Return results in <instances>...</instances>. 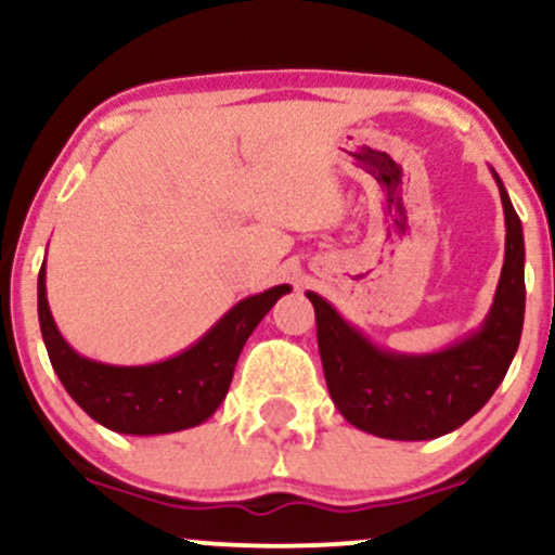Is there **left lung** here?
Returning <instances> with one entry per match:
<instances>
[{
    "label": "left lung",
    "instance_id": "obj_1",
    "mask_svg": "<svg viewBox=\"0 0 555 555\" xmlns=\"http://www.w3.org/2000/svg\"><path fill=\"white\" fill-rule=\"evenodd\" d=\"M493 177L506 216V256L493 308L467 339L433 354L388 352L308 292L328 393L354 428L391 441L446 436L482 410L512 365L525 323V237L506 188Z\"/></svg>",
    "mask_w": 555,
    "mask_h": 555
}]
</instances>
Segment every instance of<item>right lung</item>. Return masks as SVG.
<instances>
[{
	"label": "right lung",
	"instance_id": "right-lung-1",
	"mask_svg": "<svg viewBox=\"0 0 555 555\" xmlns=\"http://www.w3.org/2000/svg\"><path fill=\"white\" fill-rule=\"evenodd\" d=\"M292 286L245 297L203 339L154 365H106L80 358L62 339L47 302V271H38V323L62 386L95 423L127 436H162L195 428L224 401L247 336Z\"/></svg>",
	"mask_w": 555,
	"mask_h": 555
}]
</instances>
